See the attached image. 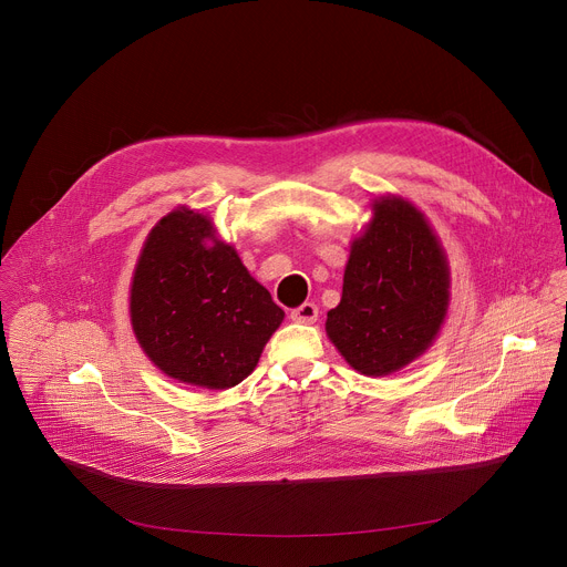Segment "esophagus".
<instances>
[{
  "label": "esophagus",
  "instance_id": "1",
  "mask_svg": "<svg viewBox=\"0 0 567 567\" xmlns=\"http://www.w3.org/2000/svg\"><path fill=\"white\" fill-rule=\"evenodd\" d=\"M291 318L296 322H305V326H309V322H316V318H318V307L313 302H302L300 307H296L291 311Z\"/></svg>",
  "mask_w": 567,
  "mask_h": 567
}]
</instances>
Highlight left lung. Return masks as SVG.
<instances>
[{
  "instance_id": "8db88e82",
  "label": "left lung",
  "mask_w": 567,
  "mask_h": 567,
  "mask_svg": "<svg viewBox=\"0 0 567 567\" xmlns=\"http://www.w3.org/2000/svg\"><path fill=\"white\" fill-rule=\"evenodd\" d=\"M451 302L446 254L424 213L399 195L372 199V219L352 239L341 302L326 332L365 377L413 363L437 339Z\"/></svg>"
}]
</instances>
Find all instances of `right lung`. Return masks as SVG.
Wrapping results in <instances>:
<instances>
[{"label": "right lung", "instance_id": "obj_1", "mask_svg": "<svg viewBox=\"0 0 567 567\" xmlns=\"http://www.w3.org/2000/svg\"><path fill=\"white\" fill-rule=\"evenodd\" d=\"M285 311L186 206L150 230L130 285V320L145 357L171 379L210 390L245 381Z\"/></svg>", "mask_w": 567, "mask_h": 567}]
</instances>
